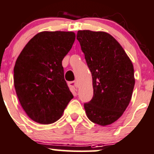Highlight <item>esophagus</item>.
Returning <instances> with one entry per match:
<instances>
[{
	"label": "esophagus",
	"mask_w": 154,
	"mask_h": 154,
	"mask_svg": "<svg viewBox=\"0 0 154 154\" xmlns=\"http://www.w3.org/2000/svg\"><path fill=\"white\" fill-rule=\"evenodd\" d=\"M69 85L71 86V87H72L76 91H77V90H78V84H77V82H76V81H74V82H69Z\"/></svg>",
	"instance_id": "34e87169"
}]
</instances>
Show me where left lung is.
I'll return each instance as SVG.
<instances>
[{
	"instance_id": "8db88e82",
	"label": "left lung",
	"mask_w": 154,
	"mask_h": 154,
	"mask_svg": "<svg viewBox=\"0 0 154 154\" xmlns=\"http://www.w3.org/2000/svg\"><path fill=\"white\" fill-rule=\"evenodd\" d=\"M77 38L92 75L94 96L84 104L87 117L100 126L112 124L131 101L135 83L132 62L106 32L78 30Z\"/></svg>"
}]
</instances>
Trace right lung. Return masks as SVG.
Returning <instances> with one entry per match:
<instances>
[{"mask_svg":"<svg viewBox=\"0 0 154 154\" xmlns=\"http://www.w3.org/2000/svg\"><path fill=\"white\" fill-rule=\"evenodd\" d=\"M75 40L72 31H42L20 52L14 69V84L27 116L42 124L62 116L73 98L64 80L62 60Z\"/></svg>","mask_w":154,"mask_h":154,"instance_id":"right-lung-1","label":"right lung"}]
</instances>
